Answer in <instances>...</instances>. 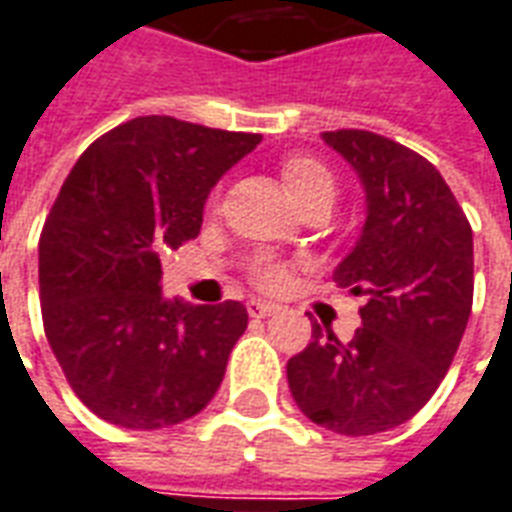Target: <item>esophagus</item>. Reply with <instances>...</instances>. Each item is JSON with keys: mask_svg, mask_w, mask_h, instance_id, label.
<instances>
[{"mask_svg": "<svg viewBox=\"0 0 512 512\" xmlns=\"http://www.w3.org/2000/svg\"><path fill=\"white\" fill-rule=\"evenodd\" d=\"M280 307L275 302H264V299H251L248 302V315L251 318H267V315H275Z\"/></svg>", "mask_w": 512, "mask_h": 512, "instance_id": "34e87169", "label": "esophagus"}]
</instances>
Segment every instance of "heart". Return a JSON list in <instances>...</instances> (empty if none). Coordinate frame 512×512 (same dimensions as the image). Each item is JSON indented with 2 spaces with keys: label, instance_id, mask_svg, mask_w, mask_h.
Instances as JSON below:
<instances>
[{
  "label": "heart",
  "instance_id": "1",
  "mask_svg": "<svg viewBox=\"0 0 512 512\" xmlns=\"http://www.w3.org/2000/svg\"><path fill=\"white\" fill-rule=\"evenodd\" d=\"M280 178H283V188L286 194L297 205H302L305 199H310L313 194H321V191H332L334 194V175L329 172L326 164H321L313 156H288L280 167ZM288 267L286 261L278 259H256L251 264V283L259 288H280L288 280Z\"/></svg>",
  "mask_w": 512,
  "mask_h": 512
}]
</instances>
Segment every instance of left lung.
Here are the masks:
<instances>
[{
	"mask_svg": "<svg viewBox=\"0 0 512 512\" xmlns=\"http://www.w3.org/2000/svg\"><path fill=\"white\" fill-rule=\"evenodd\" d=\"M367 191V224L334 270L361 326L340 343L315 324L313 343L288 359L291 397L313 424L378 434L405 424L443 383L472 310V226L421 153L383 134H321Z\"/></svg>",
	"mask_w": 512,
	"mask_h": 512,
	"instance_id": "left-lung-1",
	"label": "left lung"
}]
</instances>
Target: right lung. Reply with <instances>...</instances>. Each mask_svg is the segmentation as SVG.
Segmentation results:
<instances>
[{
	"instance_id": "right-lung-1",
	"label": "right lung",
	"mask_w": 512,
	"mask_h": 512,
	"mask_svg": "<svg viewBox=\"0 0 512 512\" xmlns=\"http://www.w3.org/2000/svg\"><path fill=\"white\" fill-rule=\"evenodd\" d=\"M259 142L142 115L91 142L64 180L40 234L42 326L99 418L161 429L215 397L248 310L161 299L159 256L197 237L215 180Z\"/></svg>"
}]
</instances>
